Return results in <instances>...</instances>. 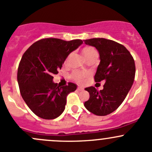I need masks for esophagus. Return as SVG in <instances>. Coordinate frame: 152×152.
I'll return each instance as SVG.
<instances>
[{"label": "esophagus", "instance_id": "34e87169", "mask_svg": "<svg viewBox=\"0 0 152 152\" xmlns=\"http://www.w3.org/2000/svg\"><path fill=\"white\" fill-rule=\"evenodd\" d=\"M77 90L78 91H81V90H83V88L82 87H77Z\"/></svg>", "mask_w": 152, "mask_h": 152}]
</instances>
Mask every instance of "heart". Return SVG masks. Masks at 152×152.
I'll return each instance as SVG.
<instances>
[{
	"mask_svg": "<svg viewBox=\"0 0 152 152\" xmlns=\"http://www.w3.org/2000/svg\"><path fill=\"white\" fill-rule=\"evenodd\" d=\"M82 53L84 55V57L86 59H88L89 57H92L94 55H97V52L96 49H95L93 47H90V46H87V47H84L82 49ZM68 57L67 58L66 62L68 61ZM87 76V74H84V73H81L80 72L76 71L73 73V77L76 80H77L79 82L83 83L85 81L86 77Z\"/></svg>",
	"mask_w": 152,
	"mask_h": 152,
	"instance_id": "obj_1",
	"label": "heart"
}]
</instances>
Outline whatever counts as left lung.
Here are the masks:
<instances>
[{
    "mask_svg": "<svg viewBox=\"0 0 152 152\" xmlns=\"http://www.w3.org/2000/svg\"><path fill=\"white\" fill-rule=\"evenodd\" d=\"M84 41L96 48L100 55L95 82L105 81L102 90L94 87L85 88L89 98L84 106L92 114L106 116L119 108L130 91L135 79V61L124 46L112 40L95 38Z\"/></svg>",
    "mask_w": 152,
    "mask_h": 152,
    "instance_id": "obj_1",
    "label": "left lung"
}]
</instances>
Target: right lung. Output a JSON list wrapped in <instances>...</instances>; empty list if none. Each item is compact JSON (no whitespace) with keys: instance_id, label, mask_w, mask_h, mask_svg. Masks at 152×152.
<instances>
[{"instance_id":"add662e5","label":"right lung","mask_w":152,"mask_h":152,"mask_svg":"<svg viewBox=\"0 0 152 152\" xmlns=\"http://www.w3.org/2000/svg\"><path fill=\"white\" fill-rule=\"evenodd\" d=\"M83 43L43 38L32 44L22 55L17 71L20 94L36 116L44 119L58 117L65 110L67 95L77 88L73 83L60 87L53 82L68 55Z\"/></svg>"}]
</instances>
